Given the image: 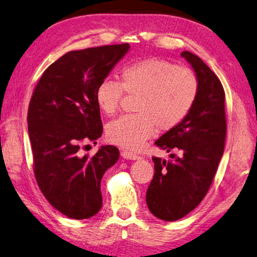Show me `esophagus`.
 <instances>
[{"instance_id":"esophagus-1","label":"esophagus","mask_w":257,"mask_h":257,"mask_svg":"<svg viewBox=\"0 0 257 257\" xmlns=\"http://www.w3.org/2000/svg\"><path fill=\"white\" fill-rule=\"evenodd\" d=\"M120 156L123 157L124 159H128V160H137V159H140L141 157L138 156L136 154H133L131 151H127V150H123L120 152Z\"/></svg>"}]
</instances>
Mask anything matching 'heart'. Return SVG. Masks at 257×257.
<instances>
[{"label": "heart", "instance_id": "obj_1", "mask_svg": "<svg viewBox=\"0 0 257 257\" xmlns=\"http://www.w3.org/2000/svg\"><path fill=\"white\" fill-rule=\"evenodd\" d=\"M199 80L188 67L151 57L126 64L119 80L103 79L97 85L94 99L106 115L118 109L124 92L138 96L137 114L124 115L108 124L107 139L125 149L138 150L154 136L156 127L169 131L191 111L199 93Z\"/></svg>", "mask_w": 257, "mask_h": 257}]
</instances>
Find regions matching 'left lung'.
Listing matches in <instances>:
<instances>
[{
	"label": "left lung",
	"instance_id": "1",
	"mask_svg": "<svg viewBox=\"0 0 257 257\" xmlns=\"http://www.w3.org/2000/svg\"><path fill=\"white\" fill-rule=\"evenodd\" d=\"M199 80V93L181 124L156 141L160 149L178 151L166 161L152 157L155 175L147 204L155 217L176 221L194 210L208 193L223 155L227 134L224 90L218 76L199 56L183 52Z\"/></svg>",
	"mask_w": 257,
	"mask_h": 257
}]
</instances>
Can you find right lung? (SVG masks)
<instances>
[{"label":"right lung","mask_w":257,"mask_h":257,"mask_svg":"<svg viewBox=\"0 0 257 257\" xmlns=\"http://www.w3.org/2000/svg\"><path fill=\"white\" fill-rule=\"evenodd\" d=\"M128 49L118 44L66 53L45 70L31 96L27 120L36 181L49 203L71 219L99 212L101 178L119 158L114 146H102L93 157L79 151L82 142L101 137L94 91Z\"/></svg>","instance_id":"add662e5"}]
</instances>
